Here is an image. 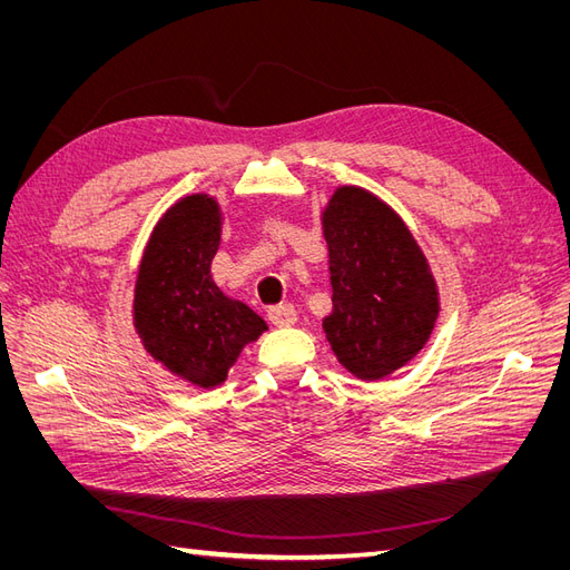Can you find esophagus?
Instances as JSON below:
<instances>
[{
  "mask_svg": "<svg viewBox=\"0 0 570 570\" xmlns=\"http://www.w3.org/2000/svg\"><path fill=\"white\" fill-rule=\"evenodd\" d=\"M266 318L271 321V325L275 327H287L297 321V312L292 308L289 304H278V306H271Z\"/></svg>",
  "mask_w": 570,
  "mask_h": 570,
  "instance_id": "esophagus-1",
  "label": "esophagus"
}]
</instances>
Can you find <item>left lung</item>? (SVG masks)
<instances>
[{
    "mask_svg": "<svg viewBox=\"0 0 570 570\" xmlns=\"http://www.w3.org/2000/svg\"><path fill=\"white\" fill-rule=\"evenodd\" d=\"M333 312L323 331L340 364L361 381L406 366L433 333L438 285L421 247L385 202L337 187L323 212Z\"/></svg>",
    "mask_w": 570,
    "mask_h": 570,
    "instance_id": "8db88e82",
    "label": "left lung"
}]
</instances>
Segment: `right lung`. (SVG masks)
Wrapping results in <instances>:
<instances>
[{"instance_id":"add662e5","label":"right lung","mask_w":570,"mask_h":570,"mask_svg":"<svg viewBox=\"0 0 570 570\" xmlns=\"http://www.w3.org/2000/svg\"><path fill=\"white\" fill-rule=\"evenodd\" d=\"M218 243L216 199L189 195L157 223L135 283L132 318L145 350L197 387L226 381L245 344L266 331L262 316L212 281Z\"/></svg>"}]
</instances>
